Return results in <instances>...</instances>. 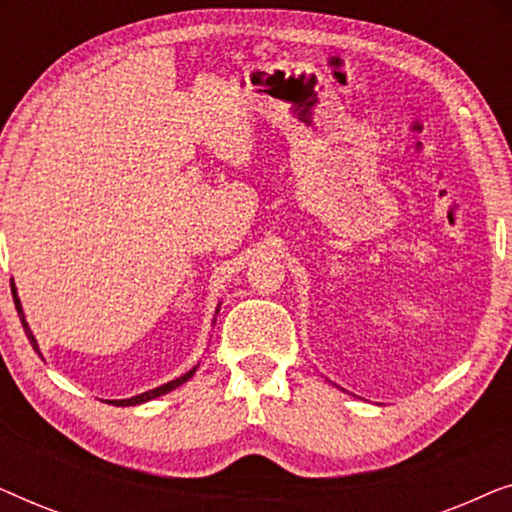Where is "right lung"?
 Masks as SVG:
<instances>
[{
	"label": "right lung",
	"mask_w": 512,
	"mask_h": 512,
	"mask_svg": "<svg viewBox=\"0 0 512 512\" xmlns=\"http://www.w3.org/2000/svg\"><path fill=\"white\" fill-rule=\"evenodd\" d=\"M11 293H13V303H16V310H18L20 324H23V328H25V335H27V338H30L32 347L37 349V340H34V335H32V331H30V326H27V321H25V314H23V307H20V300H18V293H16V286H13V282H11ZM193 373H195V368H193V370H188L186 375H181L179 380H172V382L163 384V387H158V389H151V391H144V394H139V396H132V398H123V401H109V403H114V405H139V403H146V401H151V398H158V396L167 394V391L177 389L179 384H184L186 380H191Z\"/></svg>",
	"instance_id": "obj_1"
}]
</instances>
